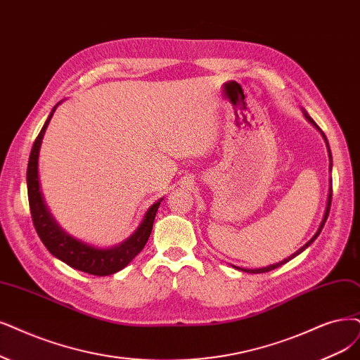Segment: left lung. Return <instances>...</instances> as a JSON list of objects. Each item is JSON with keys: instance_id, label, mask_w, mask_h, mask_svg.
<instances>
[{"instance_id": "left-lung-1", "label": "left lung", "mask_w": 360, "mask_h": 360, "mask_svg": "<svg viewBox=\"0 0 360 360\" xmlns=\"http://www.w3.org/2000/svg\"><path fill=\"white\" fill-rule=\"evenodd\" d=\"M304 115H305V118L309 120L310 123H313L317 129H319V126L313 122V118L307 114V112H304ZM322 135H323V138H325V141H326V145H328V153H329V160H330V163H329V169H332V155H330V150H329V143H328V139H326V136H325V133L322 131ZM330 182H332V179H330ZM330 202H332V184H330V188H329V195H328V205H326V212H325V217H323V221H322V224H321V227H319V230H317V233L313 236V238L310 242H307L305 243L301 249H298L294 255H290L289 258H286V259H283L282 262H277V264H273V265H270V267H265V269H258V270H246V269H243V271H246V273H254V274H257V273H267V271H271V270H274V269H277V267H281V265H283V264H286L288 261H290L292 258H295L297 255H300L301 252L305 249V248H309L316 238H317V236L321 234V231H322V229H323V225H325V222H326V219H328V215H329V210H330Z\"/></svg>"}]
</instances>
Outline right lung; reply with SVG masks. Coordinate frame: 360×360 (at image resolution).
Instances as JSON below:
<instances>
[{"mask_svg":"<svg viewBox=\"0 0 360 360\" xmlns=\"http://www.w3.org/2000/svg\"><path fill=\"white\" fill-rule=\"evenodd\" d=\"M56 106L51 110L41 131L38 133V136L31 150L28 170H26V185H28V200H30L32 224L38 237L41 238V242L49 249L51 255H55L65 264H68L70 267L79 271H84L87 274L110 276L124 269L126 265L143 249L145 243L148 242L151 230H153L154 218L158 210L160 202L162 200L154 203L148 210H146L145 218L138 227V230L133 233L124 243L118 245L115 248L96 249L78 242L70 236H66L58 227L55 219H53L47 212L41 193H39V184H38L39 146H41L44 131L50 123L53 112L56 110Z\"/></svg>","mask_w":360,"mask_h":360,"instance_id":"right-lung-1","label":"right lung"}]
</instances>
